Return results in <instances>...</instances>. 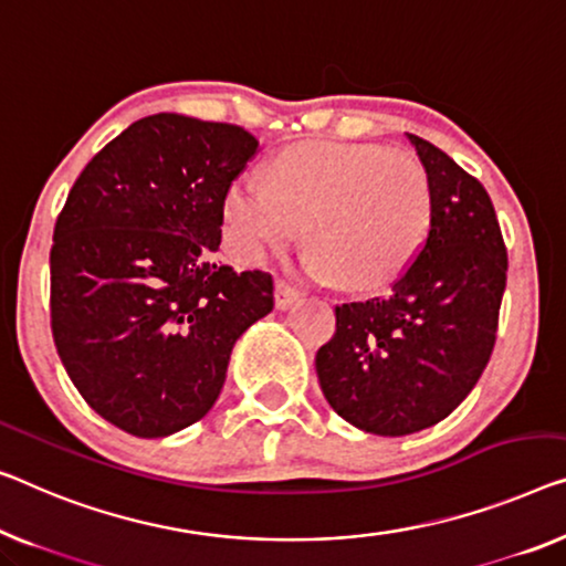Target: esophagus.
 I'll return each mask as SVG.
<instances>
[{
	"mask_svg": "<svg viewBox=\"0 0 566 566\" xmlns=\"http://www.w3.org/2000/svg\"><path fill=\"white\" fill-rule=\"evenodd\" d=\"M297 300H300V292L294 290V286L284 284V282L274 284V305H276V310H290Z\"/></svg>",
	"mask_w": 566,
	"mask_h": 566,
	"instance_id": "esophagus-1",
	"label": "esophagus"
}]
</instances>
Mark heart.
Here are the masks:
<instances>
[{
	"mask_svg": "<svg viewBox=\"0 0 566 566\" xmlns=\"http://www.w3.org/2000/svg\"><path fill=\"white\" fill-rule=\"evenodd\" d=\"M226 241L261 264L300 239L310 280L374 290L407 272L434 218L427 167L407 149L366 142H305L272 159L266 180L243 175L221 202Z\"/></svg>",
	"mask_w": 566,
	"mask_h": 566,
	"instance_id": "obj_1",
	"label": "heart"
}]
</instances>
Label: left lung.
<instances>
[{
    "mask_svg": "<svg viewBox=\"0 0 566 566\" xmlns=\"http://www.w3.org/2000/svg\"><path fill=\"white\" fill-rule=\"evenodd\" d=\"M434 218L424 249L384 297L335 307L315 356L319 389L353 427L403 437L460 407L491 360L509 256L491 196L427 139Z\"/></svg>",
    "mask_w": 566,
    "mask_h": 566,
    "instance_id": "1",
    "label": "left lung"
}]
</instances>
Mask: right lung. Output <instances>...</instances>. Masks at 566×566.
<instances>
[{"label":"right lung","instance_id":"1","mask_svg":"<svg viewBox=\"0 0 566 566\" xmlns=\"http://www.w3.org/2000/svg\"><path fill=\"white\" fill-rule=\"evenodd\" d=\"M259 149L241 126L145 116L67 192L53 340L88 407L124 432L155 440L206 417L235 340L274 307L272 276L213 264L223 192Z\"/></svg>","mask_w":566,"mask_h":566}]
</instances>
